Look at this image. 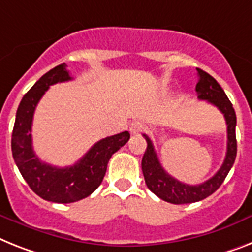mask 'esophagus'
I'll return each instance as SVG.
<instances>
[{"instance_id": "obj_1", "label": "esophagus", "mask_w": 252, "mask_h": 252, "mask_svg": "<svg viewBox=\"0 0 252 252\" xmlns=\"http://www.w3.org/2000/svg\"><path fill=\"white\" fill-rule=\"evenodd\" d=\"M144 130V126L143 124L139 121H135L130 125V127H128V131H130L131 135H139L141 131Z\"/></svg>"}]
</instances>
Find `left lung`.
<instances>
[{"label":"left lung","mask_w":252,"mask_h":252,"mask_svg":"<svg viewBox=\"0 0 252 252\" xmlns=\"http://www.w3.org/2000/svg\"><path fill=\"white\" fill-rule=\"evenodd\" d=\"M197 72H198V82H197L196 91L198 99L207 100L210 104L215 105L224 114L226 122V132H228L226 155L219 171L213 178H210L209 180L198 186H189L186 183L179 182L178 179L172 178L165 171V168L159 163L152 140L145 134L143 135L147 140V149L141 159V170L145 179V184L156 196L166 202L175 203V205L198 202L201 199L209 197L210 194H213L223 184L224 179L230 171L237 156V118L233 105L213 76H210L199 68H197Z\"/></svg>","instance_id":"8db88e82"}]
</instances>
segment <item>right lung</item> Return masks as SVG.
I'll use <instances>...</instances> for the list:
<instances>
[{"mask_svg":"<svg viewBox=\"0 0 252 252\" xmlns=\"http://www.w3.org/2000/svg\"><path fill=\"white\" fill-rule=\"evenodd\" d=\"M70 80L65 63L43 74L19 104L11 138L12 157L27 184L37 196L56 203L76 202L90 196L103 182L112 155L130 139L128 131L101 139L69 167H56L41 161L32 145L33 114L51 85Z\"/></svg>","mask_w":252,"mask_h":252,"instance_id":"obj_1","label":"right lung"}]
</instances>
